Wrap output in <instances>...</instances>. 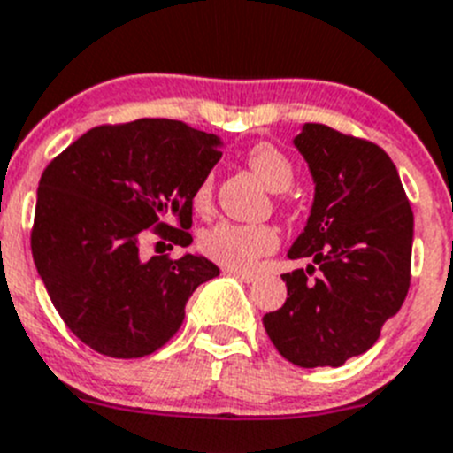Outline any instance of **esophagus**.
Masks as SVG:
<instances>
[{
  "instance_id": "obj_1",
  "label": "esophagus",
  "mask_w": 453,
  "mask_h": 453,
  "mask_svg": "<svg viewBox=\"0 0 453 453\" xmlns=\"http://www.w3.org/2000/svg\"><path fill=\"white\" fill-rule=\"evenodd\" d=\"M226 273H230L232 277L241 279V281H246V284H250V281H255L257 279L255 273H243V270H226Z\"/></svg>"
}]
</instances>
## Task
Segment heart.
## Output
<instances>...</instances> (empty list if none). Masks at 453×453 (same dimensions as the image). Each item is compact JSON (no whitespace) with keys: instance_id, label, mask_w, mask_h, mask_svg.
I'll return each instance as SVG.
<instances>
[{"instance_id":"b5f03b06","label":"heart","mask_w":453,"mask_h":453,"mask_svg":"<svg viewBox=\"0 0 453 453\" xmlns=\"http://www.w3.org/2000/svg\"><path fill=\"white\" fill-rule=\"evenodd\" d=\"M248 165L273 192H286L295 183L293 160L270 142H259L248 151ZM194 210L201 214L212 210V176H205L194 189ZM203 255L227 270H250L261 257L279 246L277 227L268 223L219 221L198 239Z\"/></svg>"}]
</instances>
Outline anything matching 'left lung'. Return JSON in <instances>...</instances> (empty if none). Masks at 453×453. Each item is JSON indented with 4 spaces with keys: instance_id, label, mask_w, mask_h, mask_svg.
Returning a JSON list of instances; mask_svg holds the SVG:
<instances>
[{
    "instance_id": "8db88e82",
    "label": "left lung",
    "mask_w": 453,
    "mask_h": 453,
    "mask_svg": "<svg viewBox=\"0 0 453 453\" xmlns=\"http://www.w3.org/2000/svg\"><path fill=\"white\" fill-rule=\"evenodd\" d=\"M293 142L315 198L288 257L312 264L281 274L288 297L265 312L264 326L293 365L342 366L378 342L407 297L413 212L398 169L375 142L317 122H306ZM315 267L320 277L311 280Z\"/></svg>"
}]
</instances>
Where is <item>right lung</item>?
Wrapping results in <instances>:
<instances>
[{
	"instance_id": "obj_1",
	"label": "right lung",
	"mask_w": 453,
	"mask_h": 453,
	"mask_svg": "<svg viewBox=\"0 0 453 453\" xmlns=\"http://www.w3.org/2000/svg\"><path fill=\"white\" fill-rule=\"evenodd\" d=\"M214 134L141 118L93 127L55 156L37 188L31 250L55 311L109 357L167 344L194 290L219 274L201 255L141 257L154 234L188 248L192 196L221 158Z\"/></svg>"
}]
</instances>
